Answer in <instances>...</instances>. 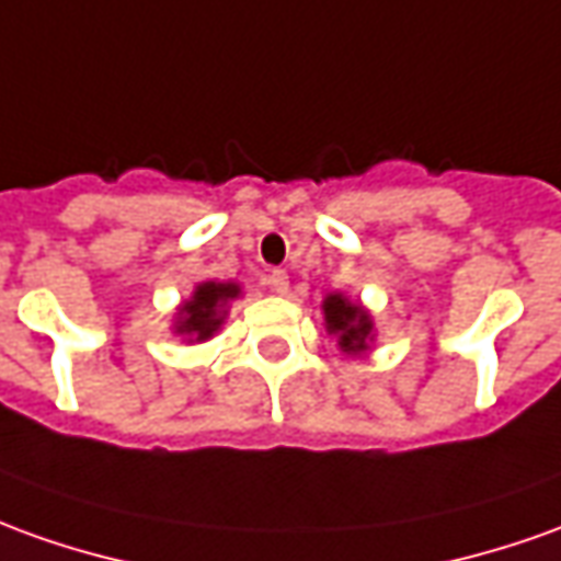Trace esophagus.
Instances as JSON below:
<instances>
[{"label": "esophagus", "instance_id": "1", "mask_svg": "<svg viewBox=\"0 0 561 561\" xmlns=\"http://www.w3.org/2000/svg\"><path fill=\"white\" fill-rule=\"evenodd\" d=\"M268 287H272V293H277V296H284L289 289V274L284 272V268H274V272L268 274Z\"/></svg>", "mask_w": 561, "mask_h": 561}]
</instances>
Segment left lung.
Segmentation results:
<instances>
[{"label":"left lung","mask_w":561,"mask_h":561,"mask_svg":"<svg viewBox=\"0 0 561 561\" xmlns=\"http://www.w3.org/2000/svg\"><path fill=\"white\" fill-rule=\"evenodd\" d=\"M323 318L327 330L339 335V347L345 354H363L373 342V318L357 302H347L342 293H330L323 299Z\"/></svg>","instance_id":"left-lung-1"}]
</instances>
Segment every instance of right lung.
<instances>
[{"mask_svg":"<svg viewBox=\"0 0 561 561\" xmlns=\"http://www.w3.org/2000/svg\"><path fill=\"white\" fill-rule=\"evenodd\" d=\"M241 296L238 284H216V280H204L195 287L192 299L180 305L176 311V323L173 332L185 335L188 342H207L226 320V305Z\"/></svg>","mask_w":561,"mask_h":561,"instance_id":"add662e5","label":"right lung"}]
</instances>
